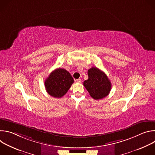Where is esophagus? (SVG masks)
<instances>
[{
  "label": "esophagus",
  "instance_id": "1",
  "mask_svg": "<svg viewBox=\"0 0 155 155\" xmlns=\"http://www.w3.org/2000/svg\"><path fill=\"white\" fill-rule=\"evenodd\" d=\"M75 81L77 83H81V78H78L77 80H75Z\"/></svg>",
  "mask_w": 155,
  "mask_h": 155
}]
</instances>
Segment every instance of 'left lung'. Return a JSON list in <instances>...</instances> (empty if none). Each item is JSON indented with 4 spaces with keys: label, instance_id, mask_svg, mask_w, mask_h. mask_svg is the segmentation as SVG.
<instances>
[{
    "label": "left lung",
    "instance_id": "1",
    "mask_svg": "<svg viewBox=\"0 0 155 155\" xmlns=\"http://www.w3.org/2000/svg\"><path fill=\"white\" fill-rule=\"evenodd\" d=\"M88 79L83 85L90 95L94 99H101L108 95L111 90V82L107 75L97 68H92L87 71Z\"/></svg>",
    "mask_w": 155,
    "mask_h": 155
}]
</instances>
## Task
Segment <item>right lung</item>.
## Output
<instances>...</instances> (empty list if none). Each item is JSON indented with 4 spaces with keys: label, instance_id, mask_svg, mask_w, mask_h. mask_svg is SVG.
Masks as SVG:
<instances>
[{
    "label": "right lung",
    "instance_id": "right-lung-1",
    "mask_svg": "<svg viewBox=\"0 0 155 155\" xmlns=\"http://www.w3.org/2000/svg\"><path fill=\"white\" fill-rule=\"evenodd\" d=\"M74 81L69 72L58 68L53 71L46 79L45 86L48 94L55 98H61L67 93Z\"/></svg>",
    "mask_w": 155,
    "mask_h": 155
}]
</instances>
